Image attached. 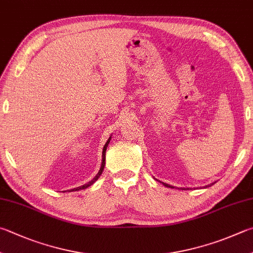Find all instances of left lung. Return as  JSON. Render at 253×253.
<instances>
[{"mask_svg":"<svg viewBox=\"0 0 253 253\" xmlns=\"http://www.w3.org/2000/svg\"><path fill=\"white\" fill-rule=\"evenodd\" d=\"M163 185H164V186H166V187H168V188H173L172 186L168 185V183H165V182H163ZM206 187H207V186H206ZM181 189H182V190H185V188H181ZM187 189H189V188H187Z\"/></svg>","mask_w":253,"mask_h":253,"instance_id":"8db88e82","label":"left lung"}]
</instances>
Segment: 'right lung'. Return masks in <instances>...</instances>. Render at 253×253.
I'll return each instance as SVG.
<instances>
[{"mask_svg":"<svg viewBox=\"0 0 253 253\" xmlns=\"http://www.w3.org/2000/svg\"><path fill=\"white\" fill-rule=\"evenodd\" d=\"M112 138L111 137H109L108 138V140L106 141V144H105V146H104V148H103V156H102V166H100V169H99V171H98V173L96 174V176L91 179V180L89 181V182H87V183H85V185H83V186H81V187H77V188H74V189H71V191H76V190H81V189H86L87 187H89V186H91L93 185V183L97 180V179L100 177V174L103 173V170H104V167H105V159H106V149H107V147H108V144H109V140H111Z\"/></svg>","mask_w":253,"mask_h":253,"instance_id":"add662e5","label":"right lung"}]
</instances>
